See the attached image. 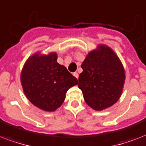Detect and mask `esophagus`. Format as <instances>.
<instances>
[{
  "instance_id": "34e87169",
  "label": "esophagus",
  "mask_w": 146,
  "mask_h": 146,
  "mask_svg": "<svg viewBox=\"0 0 146 146\" xmlns=\"http://www.w3.org/2000/svg\"><path fill=\"white\" fill-rule=\"evenodd\" d=\"M73 75H74L76 78H78V72H74V73H73Z\"/></svg>"
}]
</instances>
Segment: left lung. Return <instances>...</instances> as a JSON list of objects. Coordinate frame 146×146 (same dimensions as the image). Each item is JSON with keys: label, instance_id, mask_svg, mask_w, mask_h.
<instances>
[{"label": "left lung", "instance_id": "8db88e82", "mask_svg": "<svg viewBox=\"0 0 146 146\" xmlns=\"http://www.w3.org/2000/svg\"><path fill=\"white\" fill-rule=\"evenodd\" d=\"M81 68L78 86L89 107L100 111L117 102L123 93L126 74L119 58L110 47L99 44L86 55Z\"/></svg>", "mask_w": 146, "mask_h": 146}]
</instances>
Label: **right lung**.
I'll list each match as a JSON object with an SVG mask.
<instances>
[{
    "label": "right lung",
    "instance_id": "right-lung-1",
    "mask_svg": "<svg viewBox=\"0 0 146 146\" xmlns=\"http://www.w3.org/2000/svg\"><path fill=\"white\" fill-rule=\"evenodd\" d=\"M55 52H36L27 58L20 73L25 96L42 110L53 112L62 106L68 90L78 80L67 68L57 62Z\"/></svg>",
    "mask_w": 146,
    "mask_h": 146
}]
</instances>
